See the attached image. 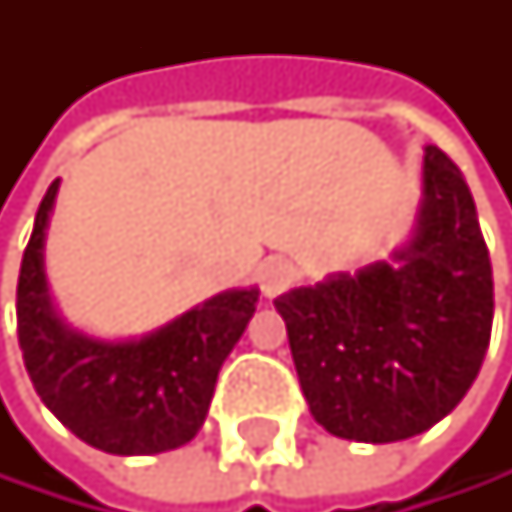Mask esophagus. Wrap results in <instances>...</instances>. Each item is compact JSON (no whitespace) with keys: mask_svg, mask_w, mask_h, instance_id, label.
<instances>
[{"mask_svg":"<svg viewBox=\"0 0 512 512\" xmlns=\"http://www.w3.org/2000/svg\"><path fill=\"white\" fill-rule=\"evenodd\" d=\"M291 279H294V267L285 258H270L258 270V282H261V291L267 294V298L282 294L291 285Z\"/></svg>","mask_w":512,"mask_h":512,"instance_id":"34e87169","label":"esophagus"}]
</instances>
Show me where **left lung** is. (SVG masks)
I'll return each mask as SVG.
<instances>
[{
    "label": "left lung",
    "instance_id": "left-lung-1",
    "mask_svg": "<svg viewBox=\"0 0 512 512\" xmlns=\"http://www.w3.org/2000/svg\"><path fill=\"white\" fill-rule=\"evenodd\" d=\"M273 304L313 418L331 436L381 445L430 430L476 381L495 316L461 168L427 147L418 233L396 264L291 288Z\"/></svg>",
    "mask_w": 512,
    "mask_h": 512
}]
</instances>
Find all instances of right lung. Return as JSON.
I'll return each instance as SVG.
<instances>
[{
	"label": "right lung",
	"instance_id": "right-lung-1",
	"mask_svg": "<svg viewBox=\"0 0 512 512\" xmlns=\"http://www.w3.org/2000/svg\"><path fill=\"white\" fill-rule=\"evenodd\" d=\"M57 181L48 187L17 276V341L27 375L57 421L110 455H159L190 442L218 371L258 304V288L224 291L141 341H94L57 319L42 242Z\"/></svg>",
	"mask_w": 512,
	"mask_h": 512
}]
</instances>
